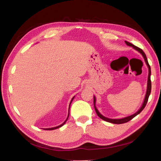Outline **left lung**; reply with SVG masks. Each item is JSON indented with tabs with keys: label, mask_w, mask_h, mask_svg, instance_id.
Returning a JSON list of instances; mask_svg holds the SVG:
<instances>
[{
	"label": "left lung",
	"mask_w": 161,
	"mask_h": 161,
	"mask_svg": "<svg viewBox=\"0 0 161 161\" xmlns=\"http://www.w3.org/2000/svg\"><path fill=\"white\" fill-rule=\"evenodd\" d=\"M125 43L127 44L128 46H131L134 49H135L136 50H137L138 52H139L142 55V56L144 57V59L145 60V62L146 64H147V65L148 66V83H147V93H146V96H145V98H144V102H143V104L142 105V107L140 108V109L136 112V113H135L134 114L131 115L130 116H128V117H126V118H121V119H109V118H106V117L103 116V115H101L99 111L97 110V109L95 107V103H96V99H95V97L94 96L93 97V103H94V108H95V111L96 113L97 114V115H98L99 118L102 119H103L104 121H108V122H110V123H112V124H124V123H126L128 122V121H129L130 120H131V119H133L134 117H136L137 115H138L141 111H142L144 108H145L146 105H147V101H148V97H149V95L150 94V92H151V80H150V75H151V70H150V66L148 64V60H147V56H146V54L145 53L143 52V50L142 49H140V48L138 47L137 46H136L134 45H133L132 43H131L127 41H125Z\"/></svg>",
	"instance_id": "1"
}]
</instances>
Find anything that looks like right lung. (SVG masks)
Here are the masks:
<instances>
[{"label": "right lung", "instance_id": "obj_1", "mask_svg": "<svg viewBox=\"0 0 161 161\" xmlns=\"http://www.w3.org/2000/svg\"><path fill=\"white\" fill-rule=\"evenodd\" d=\"M75 98V97H72V100H71V101H70V105H69V109H70V104H71V102L72 101V100H73V99ZM69 115H68V117H67V118H66V119L65 120V121L63 124H62L61 125H58V126H57V127H54V128H47V129H46V130H56V129H57V128H60V127H62V126L64 125L65 123H66V121H67V119H68V118H69Z\"/></svg>", "mask_w": 161, "mask_h": 161}]
</instances>
